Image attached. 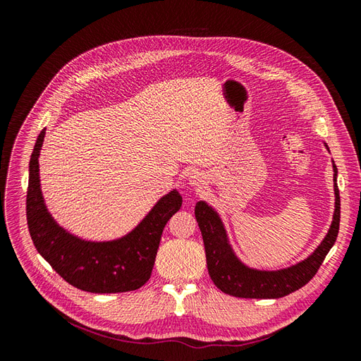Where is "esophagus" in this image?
Wrapping results in <instances>:
<instances>
[{
  "mask_svg": "<svg viewBox=\"0 0 361 361\" xmlns=\"http://www.w3.org/2000/svg\"><path fill=\"white\" fill-rule=\"evenodd\" d=\"M188 183L191 185L192 188H203L204 185H206V176H204V174H203L202 171L194 170V171L190 173Z\"/></svg>",
  "mask_w": 361,
  "mask_h": 361,
  "instance_id": "34e87169",
  "label": "esophagus"
}]
</instances>
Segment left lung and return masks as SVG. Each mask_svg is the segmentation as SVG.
I'll use <instances>...</instances> for the list:
<instances>
[{"mask_svg":"<svg viewBox=\"0 0 361 361\" xmlns=\"http://www.w3.org/2000/svg\"><path fill=\"white\" fill-rule=\"evenodd\" d=\"M326 150L329 146L324 143ZM330 152V150H329ZM333 162L334 214L331 226L321 244L298 264L281 269H257L239 259L228 239L224 223L214 207L204 200L195 204V220L199 223L206 251V264L214 285L224 293L239 298H281L298 290L318 272L325 256L334 245L341 223V197L337 188V167Z\"/></svg>","mask_w":361,"mask_h":361,"instance_id":"left-lung-1","label":"left lung"}]
</instances>
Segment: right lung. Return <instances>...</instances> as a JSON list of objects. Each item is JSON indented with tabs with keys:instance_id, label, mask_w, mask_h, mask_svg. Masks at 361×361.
<instances>
[{
	"instance_id": "right-lung-1",
	"label": "right lung",
	"mask_w": 361,
	"mask_h": 361,
	"mask_svg": "<svg viewBox=\"0 0 361 361\" xmlns=\"http://www.w3.org/2000/svg\"><path fill=\"white\" fill-rule=\"evenodd\" d=\"M47 129H42L28 167L27 221L39 255L69 285L92 293H117L141 288L150 279L161 235L182 206L178 190L154 204L133 231L110 241H92L71 233L48 211L40 187L39 157Z\"/></svg>"
}]
</instances>
